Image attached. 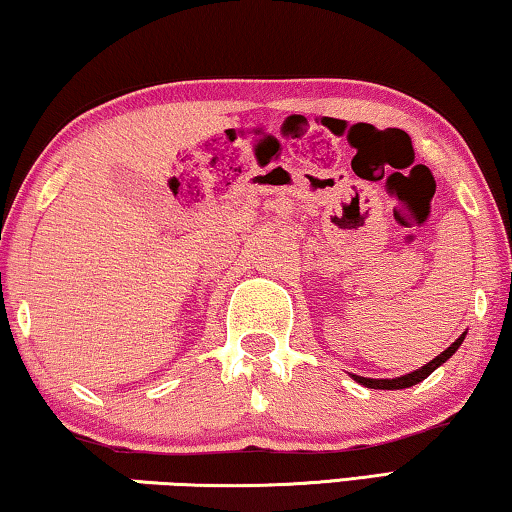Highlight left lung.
Masks as SVG:
<instances>
[{"label": "left lung", "instance_id": "8db88e82", "mask_svg": "<svg viewBox=\"0 0 512 512\" xmlns=\"http://www.w3.org/2000/svg\"><path fill=\"white\" fill-rule=\"evenodd\" d=\"M462 341H465V334H462L455 343H451V348H446V350L442 352V355L432 359L430 364L416 368L414 373H407V375H403V377H393V380H371V377H359V375H352V377H355V380H357L359 384H364V387H368V389H407V387H414V384H419V382L426 380V377H428L432 371H435L437 366H442L444 361H446L448 357H451L455 350L460 348Z\"/></svg>", "mask_w": 512, "mask_h": 512}]
</instances>
